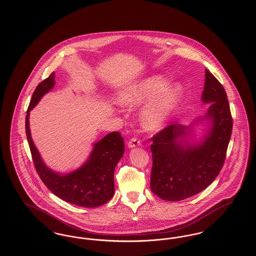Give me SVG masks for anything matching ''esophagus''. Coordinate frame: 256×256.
Segmentation results:
<instances>
[{
	"label": "esophagus",
	"mask_w": 256,
	"mask_h": 256,
	"mask_svg": "<svg viewBox=\"0 0 256 256\" xmlns=\"http://www.w3.org/2000/svg\"><path fill=\"white\" fill-rule=\"evenodd\" d=\"M141 145V141L138 139V138H132L128 142V146L130 148H136V146H140Z\"/></svg>",
	"instance_id": "1"
}]
</instances>
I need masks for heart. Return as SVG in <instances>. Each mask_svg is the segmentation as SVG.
Returning <instances> with one entry per match:
<instances>
[{
	"label": "heart",
	"instance_id": "heart-1",
	"mask_svg": "<svg viewBox=\"0 0 256 256\" xmlns=\"http://www.w3.org/2000/svg\"><path fill=\"white\" fill-rule=\"evenodd\" d=\"M169 84L170 80L164 76L156 74L150 76L126 88L119 95V102L124 106H137L161 92L142 113V122L146 130H158L178 106L184 94L180 84H174L167 88Z\"/></svg>",
	"mask_w": 256,
	"mask_h": 256
}]
</instances>
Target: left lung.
I'll return each instance as SVG.
<instances>
[{
  "label": "left lung",
  "instance_id": "obj_1",
  "mask_svg": "<svg viewBox=\"0 0 256 256\" xmlns=\"http://www.w3.org/2000/svg\"><path fill=\"white\" fill-rule=\"evenodd\" d=\"M202 100L209 108L196 122L208 120L210 128L200 143L183 140L193 124H172L152 138L150 190L162 200L178 202L202 192L224 166L232 136V113L224 88L208 70Z\"/></svg>",
  "mask_w": 256,
  "mask_h": 256
}]
</instances>
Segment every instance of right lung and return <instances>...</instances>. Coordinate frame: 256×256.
<instances>
[{"mask_svg":"<svg viewBox=\"0 0 256 256\" xmlns=\"http://www.w3.org/2000/svg\"><path fill=\"white\" fill-rule=\"evenodd\" d=\"M54 78L52 73L37 86L26 110V134L37 174L52 193L69 204L84 207L102 206L114 195V170L124 152V139L117 132L108 134L94 144L86 163L70 174H61L48 168L34 144L28 116L40 98L54 87Z\"/></svg>","mask_w":256,"mask_h":256,"instance_id":"obj_1","label":"right lung"}]
</instances>
